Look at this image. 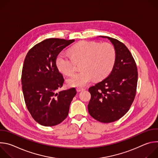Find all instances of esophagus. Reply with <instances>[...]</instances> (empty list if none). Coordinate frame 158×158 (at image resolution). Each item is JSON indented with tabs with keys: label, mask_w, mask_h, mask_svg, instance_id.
Here are the masks:
<instances>
[{
	"label": "esophagus",
	"mask_w": 158,
	"mask_h": 158,
	"mask_svg": "<svg viewBox=\"0 0 158 158\" xmlns=\"http://www.w3.org/2000/svg\"><path fill=\"white\" fill-rule=\"evenodd\" d=\"M84 89H85L84 88L81 87H77L76 88V90H77V92H81V91H83V90H84Z\"/></svg>",
	"instance_id": "34e87169"
}]
</instances>
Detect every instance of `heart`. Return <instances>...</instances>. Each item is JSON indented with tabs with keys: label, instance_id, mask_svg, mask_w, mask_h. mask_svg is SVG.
<instances>
[{
	"label": "heart",
	"instance_id": "heart-1",
	"mask_svg": "<svg viewBox=\"0 0 158 158\" xmlns=\"http://www.w3.org/2000/svg\"><path fill=\"white\" fill-rule=\"evenodd\" d=\"M71 55L62 52L56 59L58 69L71 76L77 69V62H82V71L67 80L73 87H82L92 81L106 77L113 69L116 61V50L108 42L100 44L96 41H82L71 49Z\"/></svg>",
	"mask_w": 158,
	"mask_h": 158
}]
</instances>
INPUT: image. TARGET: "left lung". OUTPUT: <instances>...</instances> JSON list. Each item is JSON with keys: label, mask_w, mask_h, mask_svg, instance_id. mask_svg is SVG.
I'll list each match as a JSON object with an SVG mask.
<instances>
[{"label": "left lung", "mask_w": 158, "mask_h": 158, "mask_svg": "<svg viewBox=\"0 0 158 158\" xmlns=\"http://www.w3.org/2000/svg\"><path fill=\"white\" fill-rule=\"evenodd\" d=\"M106 37L114 45L116 61L110 74L89 88L91 98L88 111L96 120L109 123L116 121L129 110L136 94L138 68L131 52L119 40Z\"/></svg>", "instance_id": "obj_1"}]
</instances>
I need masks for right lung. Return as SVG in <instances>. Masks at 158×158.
I'll return each mask as SVG.
<instances>
[{
	"label": "right lung",
	"instance_id": "right-lung-1",
	"mask_svg": "<svg viewBox=\"0 0 158 158\" xmlns=\"http://www.w3.org/2000/svg\"><path fill=\"white\" fill-rule=\"evenodd\" d=\"M74 41L47 39L35 44L26 56L21 76L22 91L29 112L40 125H57L69 114L77 92L73 87L57 93L64 79L57 67L56 58Z\"/></svg>",
	"mask_w": 158,
	"mask_h": 158
}]
</instances>
